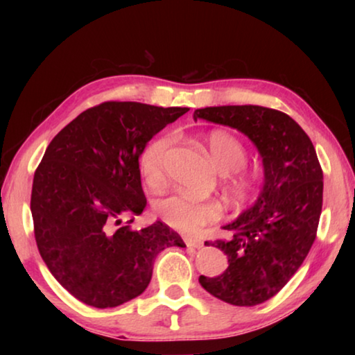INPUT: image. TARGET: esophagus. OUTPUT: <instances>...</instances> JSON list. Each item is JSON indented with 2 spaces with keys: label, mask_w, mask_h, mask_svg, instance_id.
Here are the masks:
<instances>
[{
  "label": "esophagus",
  "mask_w": 355,
  "mask_h": 355,
  "mask_svg": "<svg viewBox=\"0 0 355 355\" xmlns=\"http://www.w3.org/2000/svg\"><path fill=\"white\" fill-rule=\"evenodd\" d=\"M184 243L188 248H194V249H202L203 248V241L202 239H194V238H186Z\"/></svg>",
  "instance_id": "1"
}]
</instances>
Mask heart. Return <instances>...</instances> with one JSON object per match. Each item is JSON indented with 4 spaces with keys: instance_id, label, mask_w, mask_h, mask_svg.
<instances>
[{
    "instance_id": "heart-1",
    "label": "heart",
    "mask_w": 355,
    "mask_h": 355,
    "mask_svg": "<svg viewBox=\"0 0 355 355\" xmlns=\"http://www.w3.org/2000/svg\"><path fill=\"white\" fill-rule=\"evenodd\" d=\"M173 133L166 131L150 139L139 155V171L150 186H158L164 180V159L173 144ZM213 163L220 172H233V188L241 194L255 186V173L243 169L248 161V150L236 136L224 130H214L207 136ZM155 213L172 228L183 233H197L203 227L222 218V207L216 200H197L184 194H171L155 203Z\"/></svg>"
}]
</instances>
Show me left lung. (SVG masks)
I'll use <instances>...</instances> for the list:
<instances>
[{
  "label": "left lung",
  "mask_w": 355,
  "mask_h": 355,
  "mask_svg": "<svg viewBox=\"0 0 355 355\" xmlns=\"http://www.w3.org/2000/svg\"><path fill=\"white\" fill-rule=\"evenodd\" d=\"M236 128L255 144L264 183L254 207L224 228L211 244L228 258L218 277L199 282L214 297L252 307L275 296L304 263L316 238L322 208V169L307 133L288 114L255 105L211 106L194 120Z\"/></svg>",
  "instance_id": "obj_1"
}]
</instances>
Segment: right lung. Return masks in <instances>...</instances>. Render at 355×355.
Masks as SVG:
<instances>
[{
    "mask_svg": "<svg viewBox=\"0 0 355 355\" xmlns=\"http://www.w3.org/2000/svg\"><path fill=\"white\" fill-rule=\"evenodd\" d=\"M188 111L105 101L71 120L46 147L31 192L35 243L50 272L81 302L95 309L128 302L146 291L161 250L186 248L161 220L133 230L120 218L147 205L142 148Z\"/></svg>",
    "mask_w": 355,
    "mask_h": 355,
    "instance_id": "obj_1",
    "label": "right lung"
}]
</instances>
